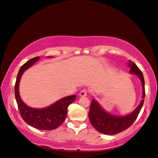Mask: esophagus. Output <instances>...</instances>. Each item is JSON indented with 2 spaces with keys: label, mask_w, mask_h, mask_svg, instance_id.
<instances>
[{
  "label": "esophagus",
  "mask_w": 158,
  "mask_h": 158,
  "mask_svg": "<svg viewBox=\"0 0 158 158\" xmlns=\"http://www.w3.org/2000/svg\"><path fill=\"white\" fill-rule=\"evenodd\" d=\"M79 95L80 97H86L87 95V90L86 89H83L81 91H80L79 93Z\"/></svg>",
  "instance_id": "34e87169"
}]
</instances>
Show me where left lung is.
I'll return each mask as SVG.
<instances>
[{"instance_id": "1", "label": "left lung", "mask_w": 158, "mask_h": 158, "mask_svg": "<svg viewBox=\"0 0 158 158\" xmlns=\"http://www.w3.org/2000/svg\"><path fill=\"white\" fill-rule=\"evenodd\" d=\"M128 65L130 68V73L136 75L141 80L143 88L142 100L132 112L124 116H120L108 113L98 101L93 99L89 113V120L93 127L102 134L113 135L125 131L135 122L143 106L145 95L144 77L137 65L132 61H128Z\"/></svg>"}]
</instances>
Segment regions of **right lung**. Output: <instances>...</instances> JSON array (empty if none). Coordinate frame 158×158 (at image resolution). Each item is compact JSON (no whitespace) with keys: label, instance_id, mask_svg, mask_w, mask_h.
<instances>
[{"label":"right lung","instance_id":"obj_1","mask_svg":"<svg viewBox=\"0 0 158 158\" xmlns=\"http://www.w3.org/2000/svg\"><path fill=\"white\" fill-rule=\"evenodd\" d=\"M40 58V57H36L31 59L20 68L15 85V95L21 116L27 124L39 130L51 131L58 128L65 121L68 107L75 101L76 95L73 94L64 97L50 106L40 109L29 107L23 102L21 99L19 92L21 78L23 72L33 65Z\"/></svg>","mask_w":158,"mask_h":158}]
</instances>
